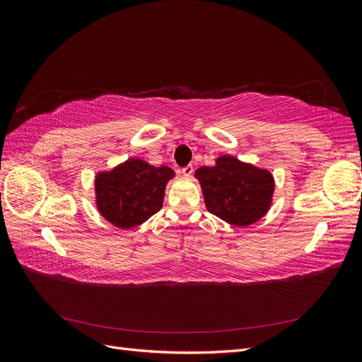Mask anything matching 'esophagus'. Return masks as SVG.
<instances>
[{"mask_svg": "<svg viewBox=\"0 0 362 362\" xmlns=\"http://www.w3.org/2000/svg\"><path fill=\"white\" fill-rule=\"evenodd\" d=\"M193 166H192V164H189V166H185V168H182V170H181V173L184 175V177H192V173H193Z\"/></svg>", "mask_w": 362, "mask_h": 362, "instance_id": "1", "label": "esophagus"}]
</instances>
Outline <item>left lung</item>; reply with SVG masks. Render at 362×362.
I'll use <instances>...</instances> for the list:
<instances>
[{
    "label": "left lung",
    "instance_id": "obj_1",
    "mask_svg": "<svg viewBox=\"0 0 362 362\" xmlns=\"http://www.w3.org/2000/svg\"><path fill=\"white\" fill-rule=\"evenodd\" d=\"M194 177L201 182L206 210L229 225L255 223L272 205L273 175L233 156L218 157L213 168H199Z\"/></svg>",
    "mask_w": 362,
    "mask_h": 362
}]
</instances>
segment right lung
<instances>
[{
	"label": "right lung",
	"instance_id": "1",
	"mask_svg": "<svg viewBox=\"0 0 362 362\" xmlns=\"http://www.w3.org/2000/svg\"><path fill=\"white\" fill-rule=\"evenodd\" d=\"M175 172L140 158H128L95 178L98 211L112 225L129 229L146 222L163 206L164 189Z\"/></svg>",
	"mask_w": 362,
	"mask_h": 362
}]
</instances>
